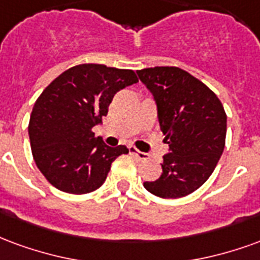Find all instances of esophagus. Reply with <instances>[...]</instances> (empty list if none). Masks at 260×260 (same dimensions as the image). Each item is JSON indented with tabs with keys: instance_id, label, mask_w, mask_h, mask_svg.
Instances as JSON below:
<instances>
[{
	"instance_id": "esophagus-1",
	"label": "esophagus",
	"mask_w": 260,
	"mask_h": 260,
	"mask_svg": "<svg viewBox=\"0 0 260 260\" xmlns=\"http://www.w3.org/2000/svg\"><path fill=\"white\" fill-rule=\"evenodd\" d=\"M130 153H132L134 158H137L138 160H147V159H148V155H147V153L141 152V151L133 148V147H130Z\"/></svg>"
}]
</instances>
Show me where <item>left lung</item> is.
I'll use <instances>...</instances> for the list:
<instances>
[{"instance_id":"obj_1","label":"left lung","mask_w":260,"mask_h":260,"mask_svg":"<svg viewBox=\"0 0 260 260\" xmlns=\"http://www.w3.org/2000/svg\"><path fill=\"white\" fill-rule=\"evenodd\" d=\"M152 92L160 130L169 153L162 174L144 187L160 198H181L209 179L226 144L227 116L220 100L209 87L176 66L137 70Z\"/></svg>"}]
</instances>
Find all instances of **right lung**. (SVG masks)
I'll list each match as a JSON object with an SVG mask.
<instances>
[{
  "instance_id": "right-lung-1",
  "label": "right lung",
  "mask_w": 260,
  "mask_h": 260,
  "mask_svg": "<svg viewBox=\"0 0 260 260\" xmlns=\"http://www.w3.org/2000/svg\"><path fill=\"white\" fill-rule=\"evenodd\" d=\"M136 72L98 63L65 70L47 87L30 115L34 162L55 188L88 194L100 188L124 145L108 147L92 127L107 116L117 91L137 83Z\"/></svg>"
}]
</instances>
